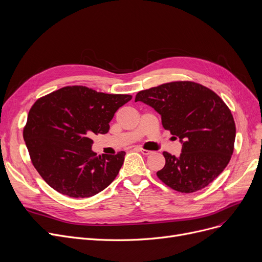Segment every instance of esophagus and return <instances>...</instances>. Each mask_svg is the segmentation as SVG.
<instances>
[{
	"label": "esophagus",
	"mask_w": 262,
	"mask_h": 262,
	"mask_svg": "<svg viewBox=\"0 0 262 262\" xmlns=\"http://www.w3.org/2000/svg\"><path fill=\"white\" fill-rule=\"evenodd\" d=\"M139 151H141L144 156H149V155H151V154H152V151H150V150H146V149H143V148H139Z\"/></svg>",
	"instance_id": "34e87169"
}]
</instances>
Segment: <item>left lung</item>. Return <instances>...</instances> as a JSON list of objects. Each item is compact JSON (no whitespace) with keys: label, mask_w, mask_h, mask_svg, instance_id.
I'll return each mask as SVG.
<instances>
[{"label":"left lung","mask_w":262,"mask_h":262,"mask_svg":"<svg viewBox=\"0 0 262 262\" xmlns=\"http://www.w3.org/2000/svg\"><path fill=\"white\" fill-rule=\"evenodd\" d=\"M141 101L161 115L162 126L182 144L179 157L164 151L165 166L157 172L172 190L193 193L212 182L229 163L235 124L222 99L189 81L170 82L138 93Z\"/></svg>","instance_id":"8db88e82"}]
</instances>
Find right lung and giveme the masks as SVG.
Returning a JSON list of instances; mask_svg holds the SVG:
<instances>
[{
    "label": "right lung",
    "instance_id": "right-lung-1",
    "mask_svg": "<svg viewBox=\"0 0 262 262\" xmlns=\"http://www.w3.org/2000/svg\"><path fill=\"white\" fill-rule=\"evenodd\" d=\"M131 98L67 86L34 103L23 139L34 167L52 189L85 198L103 191L116 178L126 152L97 157L92 136L107 133L116 111Z\"/></svg>",
    "mask_w": 262,
    "mask_h": 262
}]
</instances>
